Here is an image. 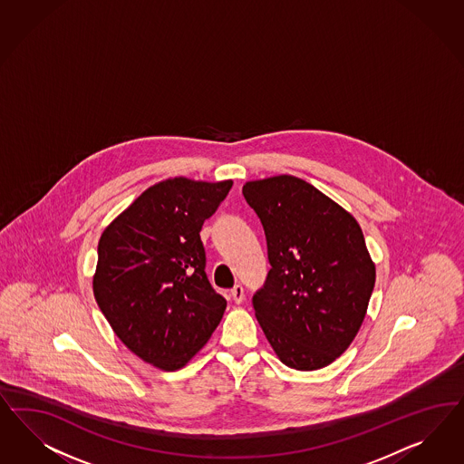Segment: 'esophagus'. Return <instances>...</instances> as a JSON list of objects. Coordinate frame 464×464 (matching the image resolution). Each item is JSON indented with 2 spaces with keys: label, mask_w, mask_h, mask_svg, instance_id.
<instances>
[{
  "label": "esophagus",
  "mask_w": 464,
  "mask_h": 464,
  "mask_svg": "<svg viewBox=\"0 0 464 464\" xmlns=\"http://www.w3.org/2000/svg\"><path fill=\"white\" fill-rule=\"evenodd\" d=\"M230 297H232V300H234L236 304H240V302L244 300V288H242V285H236V286L230 290Z\"/></svg>",
  "instance_id": "1"
}]
</instances>
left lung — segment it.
I'll use <instances>...</instances> for the list:
<instances>
[{"instance_id": "left-lung-1", "label": "left lung", "mask_w": 464, "mask_h": 464, "mask_svg": "<svg viewBox=\"0 0 464 464\" xmlns=\"http://www.w3.org/2000/svg\"><path fill=\"white\" fill-rule=\"evenodd\" d=\"M242 195L263 224L271 265L253 297L257 323L286 367L323 369L355 340L374 290L359 222L288 174L249 180Z\"/></svg>"}]
</instances>
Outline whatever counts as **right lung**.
Returning a JSON list of instances; mask_svg holds the SVG:
<instances>
[{"label": "right lung", "mask_w": 464, "mask_h": 464, "mask_svg": "<svg viewBox=\"0 0 464 464\" xmlns=\"http://www.w3.org/2000/svg\"><path fill=\"white\" fill-rule=\"evenodd\" d=\"M230 188V179L160 180L99 240L95 300L121 342L160 371L182 369L222 321L227 300L207 278L199 230Z\"/></svg>", "instance_id": "add662e5"}]
</instances>
